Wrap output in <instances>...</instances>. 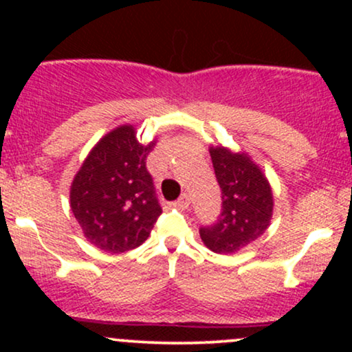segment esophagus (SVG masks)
<instances>
[{
  "instance_id": "1",
  "label": "esophagus",
  "mask_w": 352,
  "mask_h": 352,
  "mask_svg": "<svg viewBox=\"0 0 352 352\" xmlns=\"http://www.w3.org/2000/svg\"><path fill=\"white\" fill-rule=\"evenodd\" d=\"M177 207L182 208V210H187L190 207V197L187 193H184V195L180 197L179 200H177Z\"/></svg>"
}]
</instances>
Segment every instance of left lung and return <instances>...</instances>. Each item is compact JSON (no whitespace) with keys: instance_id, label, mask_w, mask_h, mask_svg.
<instances>
[{"instance_id":"1","label":"left lung","mask_w":352,"mask_h":352,"mask_svg":"<svg viewBox=\"0 0 352 352\" xmlns=\"http://www.w3.org/2000/svg\"><path fill=\"white\" fill-rule=\"evenodd\" d=\"M221 188V215L212 227L200 228V238L218 254H233L268 230L273 217V190L268 179L245 151L223 145L210 147Z\"/></svg>"}]
</instances>
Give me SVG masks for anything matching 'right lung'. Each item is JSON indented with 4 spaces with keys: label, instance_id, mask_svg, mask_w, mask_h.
Here are the masks:
<instances>
[{
    "label": "right lung",
    "instance_id": "1",
    "mask_svg": "<svg viewBox=\"0 0 352 352\" xmlns=\"http://www.w3.org/2000/svg\"><path fill=\"white\" fill-rule=\"evenodd\" d=\"M155 144L157 139L140 144L132 124L119 125L91 148L72 179V213L86 240L102 252L142 245L162 213L145 168Z\"/></svg>",
    "mask_w": 352,
    "mask_h": 352
}]
</instances>
